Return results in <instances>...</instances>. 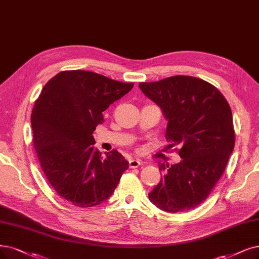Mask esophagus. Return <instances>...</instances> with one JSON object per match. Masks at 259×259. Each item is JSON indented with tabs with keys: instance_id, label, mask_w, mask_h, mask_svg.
Masks as SVG:
<instances>
[{
	"instance_id": "1",
	"label": "esophagus",
	"mask_w": 259,
	"mask_h": 259,
	"mask_svg": "<svg viewBox=\"0 0 259 259\" xmlns=\"http://www.w3.org/2000/svg\"><path fill=\"white\" fill-rule=\"evenodd\" d=\"M141 164H142V161L139 159H131L130 160V168H132V169L138 168Z\"/></svg>"
}]
</instances>
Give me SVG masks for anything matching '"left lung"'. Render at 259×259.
<instances>
[{
    "label": "left lung",
    "mask_w": 259,
    "mask_h": 259,
    "mask_svg": "<svg viewBox=\"0 0 259 259\" xmlns=\"http://www.w3.org/2000/svg\"><path fill=\"white\" fill-rule=\"evenodd\" d=\"M139 88L160 107L167 119L169 147L180 146L179 163H159L164 171L149 193L150 201L167 212H183L207 199L222 177L235 147L229 103L209 82L177 75Z\"/></svg>",
    "instance_id": "1"
}]
</instances>
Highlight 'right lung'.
I'll list each match as a JSON object with an SVG mask.
<instances>
[{"instance_id":"right-lung-1","label":"right lung","mask_w":259,"mask_h":259,"mask_svg":"<svg viewBox=\"0 0 259 259\" xmlns=\"http://www.w3.org/2000/svg\"><path fill=\"white\" fill-rule=\"evenodd\" d=\"M133 87L95 72L63 71L35 102L30 122L41 168L54 190L77 207L108 200L128 169L116 150L103 157L92 134L104 122L103 111Z\"/></svg>"}]
</instances>
